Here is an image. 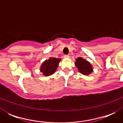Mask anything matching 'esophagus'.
<instances>
[{"label": "esophagus", "mask_w": 123, "mask_h": 123, "mask_svg": "<svg viewBox=\"0 0 123 123\" xmlns=\"http://www.w3.org/2000/svg\"><path fill=\"white\" fill-rule=\"evenodd\" d=\"M64 58H69V55H64Z\"/></svg>", "instance_id": "obj_1"}]
</instances>
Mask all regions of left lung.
I'll return each instance as SVG.
<instances>
[{
	"mask_svg": "<svg viewBox=\"0 0 123 123\" xmlns=\"http://www.w3.org/2000/svg\"><path fill=\"white\" fill-rule=\"evenodd\" d=\"M75 65L82 74L87 75L92 71V67L91 64L86 59L82 57H78L76 59Z\"/></svg>",
	"mask_w": 123,
	"mask_h": 123,
	"instance_id": "1",
	"label": "left lung"
}]
</instances>
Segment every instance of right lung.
Segmentation results:
<instances>
[{
    "mask_svg": "<svg viewBox=\"0 0 123 123\" xmlns=\"http://www.w3.org/2000/svg\"><path fill=\"white\" fill-rule=\"evenodd\" d=\"M61 59L50 57L48 60H46L42 64L40 70L44 76H49L55 73L57 68Z\"/></svg>",
    "mask_w": 123,
    "mask_h": 123,
    "instance_id": "1",
    "label": "right lung"
}]
</instances>
